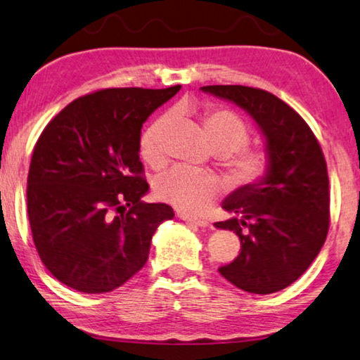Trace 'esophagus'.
Listing matches in <instances>:
<instances>
[{"instance_id":"34e87169","label":"esophagus","mask_w":360,"mask_h":360,"mask_svg":"<svg viewBox=\"0 0 360 360\" xmlns=\"http://www.w3.org/2000/svg\"><path fill=\"white\" fill-rule=\"evenodd\" d=\"M180 218L186 221V223L195 224V226H208V221L201 219V218H193V216H186V214H180Z\"/></svg>"}]
</instances>
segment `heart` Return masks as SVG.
<instances>
[{"instance_id": "b5f03b06", "label": "heart", "mask_w": 360, "mask_h": 360, "mask_svg": "<svg viewBox=\"0 0 360 360\" xmlns=\"http://www.w3.org/2000/svg\"><path fill=\"white\" fill-rule=\"evenodd\" d=\"M170 122L172 116H162L142 132L141 154L152 165L164 164V136ZM201 124L210 144L221 152L219 160L231 179L245 186L265 180L272 167V155L267 147L249 146L252 132L238 112L206 105L201 108ZM219 191L221 180L214 174L186 165H176L155 180L157 196L190 214L205 211Z\"/></svg>"}]
</instances>
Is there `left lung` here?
<instances>
[{
    "mask_svg": "<svg viewBox=\"0 0 360 360\" xmlns=\"http://www.w3.org/2000/svg\"><path fill=\"white\" fill-rule=\"evenodd\" d=\"M201 90L244 108L264 131L272 155L264 181L224 201L233 218L216 228L234 231L240 250L218 270L244 292H278L307 272L326 240L329 179L321 146L307 121L272 93L243 85Z\"/></svg>",
    "mask_w": 360,
    "mask_h": 360,
    "instance_id": "1",
    "label": "left lung"
}]
</instances>
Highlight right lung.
Masks as SVG:
<instances>
[{"mask_svg":"<svg viewBox=\"0 0 360 360\" xmlns=\"http://www.w3.org/2000/svg\"><path fill=\"white\" fill-rule=\"evenodd\" d=\"M180 85L103 88L49 121L27 174V216L41 257L57 280L83 293L111 292L147 262L152 234L174 218L146 203L141 127Z\"/></svg>","mask_w":360,"mask_h":360,"instance_id":"right-lung-1","label":"right lung"}]
</instances>
